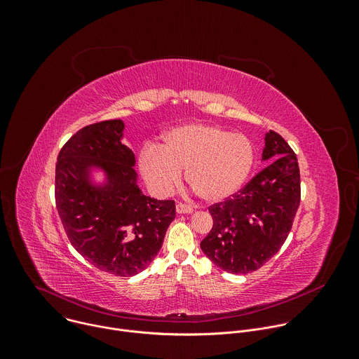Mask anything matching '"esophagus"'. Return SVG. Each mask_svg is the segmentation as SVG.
Listing matches in <instances>:
<instances>
[{"label": "esophagus", "instance_id": "34e87169", "mask_svg": "<svg viewBox=\"0 0 359 359\" xmlns=\"http://www.w3.org/2000/svg\"><path fill=\"white\" fill-rule=\"evenodd\" d=\"M176 212L179 215H190V213H193V209L190 206H186V204H183V203H177L176 204Z\"/></svg>", "mask_w": 359, "mask_h": 359}]
</instances>
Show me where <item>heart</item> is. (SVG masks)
<instances>
[{
    "label": "heart",
    "mask_w": 359,
    "mask_h": 359,
    "mask_svg": "<svg viewBox=\"0 0 359 359\" xmlns=\"http://www.w3.org/2000/svg\"><path fill=\"white\" fill-rule=\"evenodd\" d=\"M252 163L254 147L247 136L208 123L176 126L163 135L161 147L146 144L139 155V170L156 194H170L186 170L187 183L208 203L237 193Z\"/></svg>",
    "instance_id": "obj_1"
}]
</instances>
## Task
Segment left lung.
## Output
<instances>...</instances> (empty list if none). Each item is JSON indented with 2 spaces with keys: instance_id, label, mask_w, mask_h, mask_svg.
Masks as SVG:
<instances>
[{
  "instance_id": "obj_1",
  "label": "left lung",
  "mask_w": 359,
  "mask_h": 359,
  "mask_svg": "<svg viewBox=\"0 0 359 359\" xmlns=\"http://www.w3.org/2000/svg\"><path fill=\"white\" fill-rule=\"evenodd\" d=\"M263 161L269 165L241 190L209 208L210 233L200 247L231 274L259 270L281 248L299 206V169L294 150L274 130L266 133Z\"/></svg>"
}]
</instances>
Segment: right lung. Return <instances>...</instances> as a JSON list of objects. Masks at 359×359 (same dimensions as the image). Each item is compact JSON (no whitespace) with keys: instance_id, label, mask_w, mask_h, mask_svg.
I'll list each match as a JSON object with an SVG mask.
<instances>
[{"instance_id":"right-lung-1","label":"right lung","mask_w":359,"mask_h":359,"mask_svg":"<svg viewBox=\"0 0 359 359\" xmlns=\"http://www.w3.org/2000/svg\"><path fill=\"white\" fill-rule=\"evenodd\" d=\"M121 119L78 130L61 149L55 203L65 233L85 260L119 277L143 271L159 252L176 216L173 200L144 196L137 186L133 151L122 143ZM106 175L91 182V170Z\"/></svg>"}]
</instances>
